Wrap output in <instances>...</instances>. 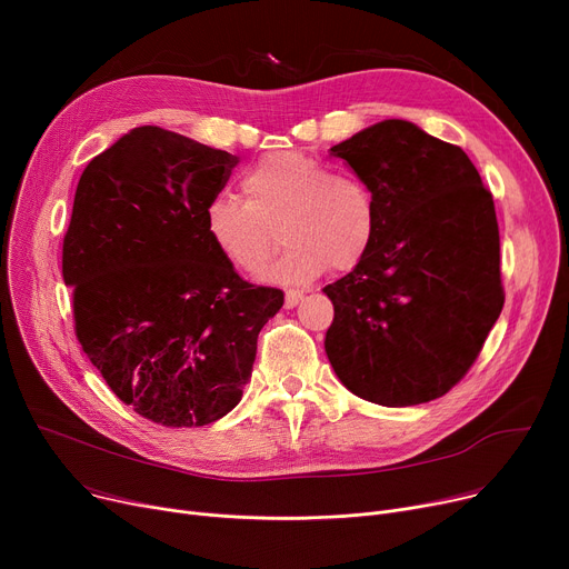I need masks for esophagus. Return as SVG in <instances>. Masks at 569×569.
Instances as JSON below:
<instances>
[{
    "label": "esophagus",
    "mask_w": 569,
    "mask_h": 569,
    "mask_svg": "<svg viewBox=\"0 0 569 569\" xmlns=\"http://www.w3.org/2000/svg\"><path fill=\"white\" fill-rule=\"evenodd\" d=\"M300 300H302V292L300 290H288L283 305H286V309H292V307L300 305Z\"/></svg>",
    "instance_id": "34e87169"
}]
</instances>
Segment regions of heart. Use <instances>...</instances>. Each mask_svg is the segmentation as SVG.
Wrapping results in <instances>:
<instances>
[{
	"mask_svg": "<svg viewBox=\"0 0 569 569\" xmlns=\"http://www.w3.org/2000/svg\"><path fill=\"white\" fill-rule=\"evenodd\" d=\"M239 187L244 200L217 196L202 212L209 244L237 272H258L277 244V228L286 249L260 272L267 283L305 286L330 267L350 272L371 251L378 209L352 172L283 149L247 168Z\"/></svg>",
	"mask_w": 569,
	"mask_h": 569,
	"instance_id": "obj_1",
	"label": "heart"
}]
</instances>
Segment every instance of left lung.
<instances>
[{"mask_svg":"<svg viewBox=\"0 0 569 569\" xmlns=\"http://www.w3.org/2000/svg\"><path fill=\"white\" fill-rule=\"evenodd\" d=\"M371 189L367 258L325 286L335 322L325 352L352 395L387 408L450 392L502 311L493 198L461 147L406 119L335 144Z\"/></svg>","mask_w":569,"mask_h":569,"instance_id":"1","label":"left lung"}]
</instances>
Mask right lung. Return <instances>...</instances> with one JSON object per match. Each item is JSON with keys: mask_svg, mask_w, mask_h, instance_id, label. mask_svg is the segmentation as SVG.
I'll return each instance as SVG.
<instances>
[{"mask_svg": "<svg viewBox=\"0 0 569 569\" xmlns=\"http://www.w3.org/2000/svg\"><path fill=\"white\" fill-rule=\"evenodd\" d=\"M237 157L138 127L80 174L62 274L76 335L110 390L163 427L221 420L251 378L283 292L242 281L209 244L202 212Z\"/></svg>", "mask_w": 569, "mask_h": 569, "instance_id": "add662e5", "label": "right lung"}]
</instances>
